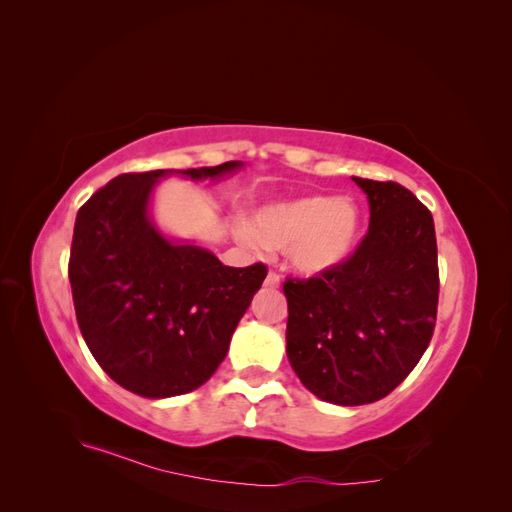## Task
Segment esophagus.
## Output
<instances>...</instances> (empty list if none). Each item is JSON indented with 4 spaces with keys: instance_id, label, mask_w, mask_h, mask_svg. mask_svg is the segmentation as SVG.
Here are the masks:
<instances>
[{
    "instance_id": "34e87169",
    "label": "esophagus",
    "mask_w": 512,
    "mask_h": 512,
    "mask_svg": "<svg viewBox=\"0 0 512 512\" xmlns=\"http://www.w3.org/2000/svg\"><path fill=\"white\" fill-rule=\"evenodd\" d=\"M280 284H282V277H280V273L271 269V271L267 273V277H265V286H269V288H277Z\"/></svg>"
}]
</instances>
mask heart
<instances>
[{
	"instance_id": "obj_1",
	"label": "heart",
	"mask_w": 512,
	"mask_h": 512,
	"mask_svg": "<svg viewBox=\"0 0 512 512\" xmlns=\"http://www.w3.org/2000/svg\"><path fill=\"white\" fill-rule=\"evenodd\" d=\"M359 226L361 215L350 198L305 196L262 207L254 230H243V241L288 250L299 271L320 273L350 256Z\"/></svg>"
}]
</instances>
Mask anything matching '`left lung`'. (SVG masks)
Masks as SVG:
<instances>
[{
  "label": "left lung",
  "mask_w": 512,
  "mask_h": 512,
  "mask_svg": "<svg viewBox=\"0 0 512 512\" xmlns=\"http://www.w3.org/2000/svg\"><path fill=\"white\" fill-rule=\"evenodd\" d=\"M369 200L356 250L320 275L286 277V352L316 397L363 406L389 395L427 350L438 316L431 211L404 185L352 177Z\"/></svg>",
  "instance_id": "left-lung-1"
}]
</instances>
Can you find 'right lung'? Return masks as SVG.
Instances as JSON below:
<instances>
[{
	"mask_svg": "<svg viewBox=\"0 0 512 512\" xmlns=\"http://www.w3.org/2000/svg\"><path fill=\"white\" fill-rule=\"evenodd\" d=\"M241 162L177 170L220 177ZM173 170L123 173L76 213L68 277L87 348L119 386L149 399L190 393L228 352L245 309L267 277L262 262L226 267L198 245L153 228V183Z\"/></svg>",
	"mask_w": 512,
	"mask_h": 512,
	"instance_id": "right-lung-1",
	"label": "right lung"
}]
</instances>
